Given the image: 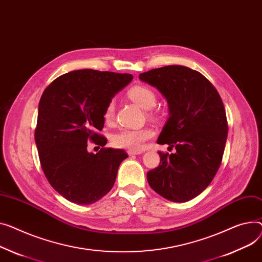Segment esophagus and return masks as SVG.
Returning a JSON list of instances; mask_svg holds the SVG:
<instances>
[{"instance_id":"34e87169","label":"esophagus","mask_w":262,"mask_h":262,"mask_svg":"<svg viewBox=\"0 0 262 262\" xmlns=\"http://www.w3.org/2000/svg\"><path fill=\"white\" fill-rule=\"evenodd\" d=\"M127 154H128V156H134V155H139V154H141V151H133V150H127Z\"/></svg>"}]
</instances>
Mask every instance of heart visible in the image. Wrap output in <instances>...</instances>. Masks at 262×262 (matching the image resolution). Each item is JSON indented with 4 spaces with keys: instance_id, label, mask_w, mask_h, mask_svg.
Here are the masks:
<instances>
[{
    "instance_id": "1",
    "label": "heart",
    "mask_w": 262,
    "mask_h": 262,
    "mask_svg": "<svg viewBox=\"0 0 262 262\" xmlns=\"http://www.w3.org/2000/svg\"><path fill=\"white\" fill-rule=\"evenodd\" d=\"M128 98L134 101L137 105L143 110L152 108L157 103V96L155 92L145 85H136L127 92ZM115 101L111 100L104 110L103 118L107 123L115 119ZM154 137L151 128H139V129H122L112 136L111 142L117 148H123L133 151H141L145 142Z\"/></svg>"
}]
</instances>
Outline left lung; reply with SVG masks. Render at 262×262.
<instances>
[{
  "label": "left lung",
  "instance_id": "left-lung-1",
  "mask_svg": "<svg viewBox=\"0 0 262 262\" xmlns=\"http://www.w3.org/2000/svg\"><path fill=\"white\" fill-rule=\"evenodd\" d=\"M139 79L167 100L169 118L157 143L176 149L159 151L148 184L169 201L186 202L210 185L221 164L229 129L223 102L210 81L186 66L155 68Z\"/></svg>",
  "mask_w": 262,
  "mask_h": 262
}]
</instances>
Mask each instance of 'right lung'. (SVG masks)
Masks as SVG:
<instances>
[{"mask_svg": "<svg viewBox=\"0 0 262 262\" xmlns=\"http://www.w3.org/2000/svg\"><path fill=\"white\" fill-rule=\"evenodd\" d=\"M132 80L129 74L81 69L60 76L45 89L34 140L45 177L68 201L92 204L113 188L127 154L107 147L89 152L87 142L106 145L107 139L99 134L104 110Z\"/></svg>", "mask_w": 262, "mask_h": 262, "instance_id": "right-lung-1", "label": "right lung"}]
</instances>
